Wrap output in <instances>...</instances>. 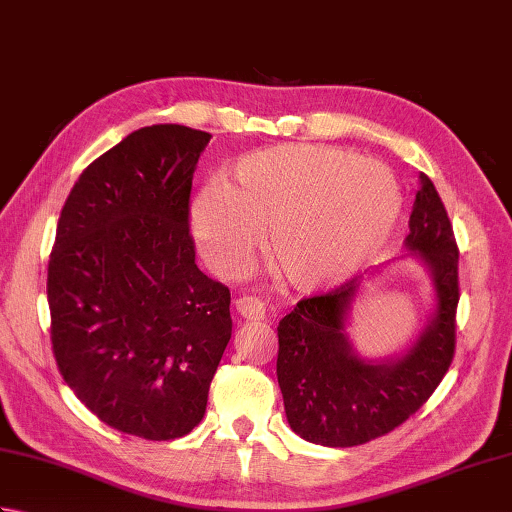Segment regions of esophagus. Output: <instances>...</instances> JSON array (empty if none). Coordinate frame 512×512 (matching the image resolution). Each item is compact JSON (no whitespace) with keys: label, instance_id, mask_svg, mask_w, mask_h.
<instances>
[{"label":"esophagus","instance_id":"1","mask_svg":"<svg viewBox=\"0 0 512 512\" xmlns=\"http://www.w3.org/2000/svg\"><path fill=\"white\" fill-rule=\"evenodd\" d=\"M235 308L248 321H262L266 317V306L257 297H239Z\"/></svg>","mask_w":512,"mask_h":512}]
</instances>
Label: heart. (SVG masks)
Wrapping results in <instances>:
<instances>
[{
    "label": "heart",
    "instance_id": "heart-1",
    "mask_svg": "<svg viewBox=\"0 0 512 512\" xmlns=\"http://www.w3.org/2000/svg\"><path fill=\"white\" fill-rule=\"evenodd\" d=\"M391 173L347 151L295 145L246 156L231 187L204 189L193 235L220 270L242 268L268 231L277 273L301 290L354 275L376 255L398 215Z\"/></svg>",
    "mask_w": 512,
    "mask_h": 512
}]
</instances>
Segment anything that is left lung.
Instances as JSON below:
<instances>
[{
	"instance_id": "obj_1",
	"label": "left lung",
	"mask_w": 512,
	"mask_h": 512,
	"mask_svg": "<svg viewBox=\"0 0 512 512\" xmlns=\"http://www.w3.org/2000/svg\"><path fill=\"white\" fill-rule=\"evenodd\" d=\"M405 244L431 268L438 295L433 314L411 350L387 363L358 358L345 336V314L358 284L343 281L301 299L277 325V380L292 431L323 447H358L409 420L449 372L460 301L453 226L429 176L420 173Z\"/></svg>"
}]
</instances>
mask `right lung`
I'll list each match as a JSON object with an SVG mask.
<instances>
[{"label": "right lung", "mask_w": 512, "mask_h": 512, "mask_svg": "<svg viewBox=\"0 0 512 512\" xmlns=\"http://www.w3.org/2000/svg\"><path fill=\"white\" fill-rule=\"evenodd\" d=\"M211 134L151 125L83 169L48 262L52 354L96 418L129 436L198 427L231 339V290L195 266L191 180Z\"/></svg>", "instance_id": "add662e5"}]
</instances>
